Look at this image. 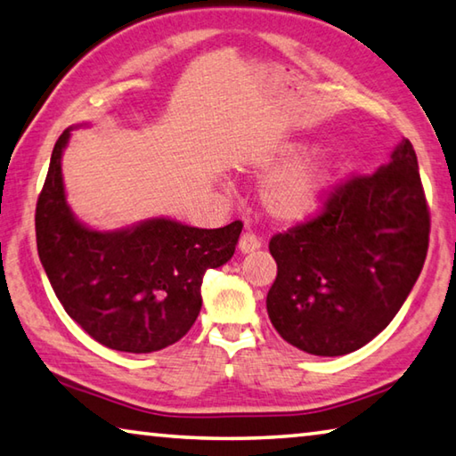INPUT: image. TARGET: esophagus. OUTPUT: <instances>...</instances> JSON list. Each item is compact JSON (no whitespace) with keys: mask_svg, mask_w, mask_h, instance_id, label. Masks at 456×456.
<instances>
[{"mask_svg":"<svg viewBox=\"0 0 456 456\" xmlns=\"http://www.w3.org/2000/svg\"><path fill=\"white\" fill-rule=\"evenodd\" d=\"M261 247V239L256 235V233H243L241 235V239H239V251L241 253H251V251H256V249H259Z\"/></svg>","mask_w":456,"mask_h":456,"instance_id":"1","label":"esophagus"}]
</instances>
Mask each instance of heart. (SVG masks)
<instances>
[{
	"label": "heart",
	"mask_w": 456,
	"mask_h": 456,
	"mask_svg": "<svg viewBox=\"0 0 456 456\" xmlns=\"http://www.w3.org/2000/svg\"><path fill=\"white\" fill-rule=\"evenodd\" d=\"M299 152L297 144H288L275 154L257 163V171L268 175L280 168L285 160ZM330 160L323 154L299 159L281 171L267 176L261 187V203L267 215L280 223H296L318 209L330 183Z\"/></svg>",
	"instance_id": "b5f03b06"
}]
</instances>
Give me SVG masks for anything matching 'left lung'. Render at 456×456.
Masks as SVG:
<instances>
[{"label": "left lung", "instance_id": "left-lung-1", "mask_svg": "<svg viewBox=\"0 0 456 456\" xmlns=\"http://www.w3.org/2000/svg\"><path fill=\"white\" fill-rule=\"evenodd\" d=\"M430 211L408 138L390 163L352 176L314 219L269 241L277 277L267 314L285 342L344 356L395 320L428 251Z\"/></svg>", "mask_w": 456, "mask_h": 456}]
</instances>
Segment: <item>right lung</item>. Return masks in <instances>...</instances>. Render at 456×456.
<instances>
[{
  "mask_svg": "<svg viewBox=\"0 0 456 456\" xmlns=\"http://www.w3.org/2000/svg\"><path fill=\"white\" fill-rule=\"evenodd\" d=\"M64 130L36 205V241L52 289L66 314L106 348L149 354L187 334L200 312L207 269L233 257L243 223L197 229L151 219L100 233L66 203L61 181Z\"/></svg>",
  "mask_w": 456,
  "mask_h": 456,
  "instance_id": "obj_1",
  "label": "right lung"
}]
</instances>
